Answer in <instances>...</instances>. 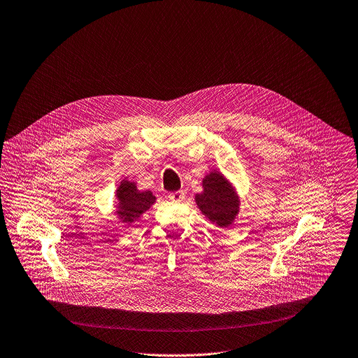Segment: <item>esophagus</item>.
Wrapping results in <instances>:
<instances>
[{"label": "esophagus", "instance_id": "1", "mask_svg": "<svg viewBox=\"0 0 358 358\" xmlns=\"http://www.w3.org/2000/svg\"><path fill=\"white\" fill-rule=\"evenodd\" d=\"M169 199L170 201H182L184 199V192L182 191H176L169 194Z\"/></svg>", "mask_w": 358, "mask_h": 358}]
</instances>
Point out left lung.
Masks as SVG:
<instances>
[{"label": "left lung", "instance_id": "left-lung-1", "mask_svg": "<svg viewBox=\"0 0 358 358\" xmlns=\"http://www.w3.org/2000/svg\"><path fill=\"white\" fill-rule=\"evenodd\" d=\"M201 212L217 227H228L239 212V198L225 177L212 171L203 178V192L195 195Z\"/></svg>", "mask_w": 358, "mask_h": 358}]
</instances>
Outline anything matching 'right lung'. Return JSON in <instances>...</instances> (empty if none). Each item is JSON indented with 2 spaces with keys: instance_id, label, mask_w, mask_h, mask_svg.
Here are the masks:
<instances>
[{
  "instance_id": "obj_1",
  "label": "right lung",
  "mask_w": 358,
  "mask_h": 358,
  "mask_svg": "<svg viewBox=\"0 0 358 358\" xmlns=\"http://www.w3.org/2000/svg\"><path fill=\"white\" fill-rule=\"evenodd\" d=\"M116 196L119 199L116 213L123 222L129 225L137 221L140 215H143L156 201L150 191L140 192L136 182H130L127 180L120 182Z\"/></svg>"
}]
</instances>
